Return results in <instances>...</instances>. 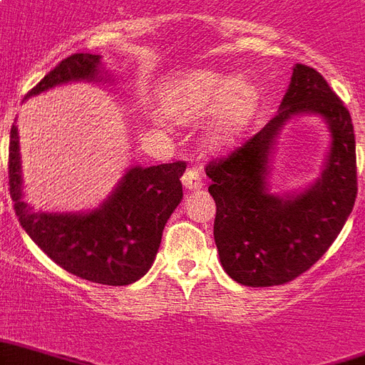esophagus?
<instances>
[{
    "instance_id": "obj_1",
    "label": "esophagus",
    "mask_w": 365,
    "mask_h": 365,
    "mask_svg": "<svg viewBox=\"0 0 365 365\" xmlns=\"http://www.w3.org/2000/svg\"><path fill=\"white\" fill-rule=\"evenodd\" d=\"M182 183H183V187L187 189V191H199V189L202 187L201 174L195 170V168H187V170L183 172Z\"/></svg>"
}]
</instances>
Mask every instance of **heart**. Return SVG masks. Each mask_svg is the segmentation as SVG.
I'll return each instance as SVG.
<instances>
[{"instance_id":"1","label":"heart","mask_w":365,"mask_h":365,"mask_svg":"<svg viewBox=\"0 0 365 365\" xmlns=\"http://www.w3.org/2000/svg\"><path fill=\"white\" fill-rule=\"evenodd\" d=\"M158 107L178 124L212 113L207 145L227 147L245 132L258 108L257 88L245 78L197 68L172 78L158 93Z\"/></svg>"}]
</instances>
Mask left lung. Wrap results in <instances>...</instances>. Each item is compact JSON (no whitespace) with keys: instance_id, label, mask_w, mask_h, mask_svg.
Returning a JSON list of instances; mask_svg holds the SVG:
<instances>
[{"instance_id":"left-lung-1","label":"left lung","mask_w":365,"mask_h":365,"mask_svg":"<svg viewBox=\"0 0 365 365\" xmlns=\"http://www.w3.org/2000/svg\"><path fill=\"white\" fill-rule=\"evenodd\" d=\"M299 114L328 122L330 153L310 188L279 197L267 191L269 153L279 130ZM207 176L216 202L214 241L226 274L249 287L293 282L324 257L354 207L356 139L349 108L318 71L297 65L279 113L232 155L210 160Z\"/></svg>"}]
</instances>
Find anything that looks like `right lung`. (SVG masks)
<instances>
[{"instance_id": "obj_1", "label": "right lung", "mask_w": 365, "mask_h": 365, "mask_svg": "<svg viewBox=\"0 0 365 365\" xmlns=\"http://www.w3.org/2000/svg\"><path fill=\"white\" fill-rule=\"evenodd\" d=\"M101 55L74 53L55 66L24 99L68 82H101ZM185 163L132 166L116 189L90 212H41L22 201L19 133L11 126L9 193L30 239L68 274L101 285H130L147 274L163 230L183 197Z\"/></svg>"}]
</instances>
